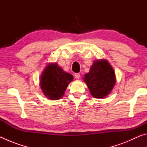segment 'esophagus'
Masks as SVG:
<instances>
[{
    "instance_id": "obj_1",
    "label": "esophagus",
    "mask_w": 147,
    "mask_h": 147,
    "mask_svg": "<svg viewBox=\"0 0 147 147\" xmlns=\"http://www.w3.org/2000/svg\"><path fill=\"white\" fill-rule=\"evenodd\" d=\"M74 77H75L76 79H79L80 77V74L79 73L74 74Z\"/></svg>"
}]
</instances>
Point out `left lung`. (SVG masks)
Instances as JSON below:
<instances>
[{
    "instance_id": "1",
    "label": "left lung",
    "mask_w": 147,
    "mask_h": 147,
    "mask_svg": "<svg viewBox=\"0 0 147 147\" xmlns=\"http://www.w3.org/2000/svg\"><path fill=\"white\" fill-rule=\"evenodd\" d=\"M84 82L93 97L102 98L111 93L115 86V74L108 61L98 59L94 61L89 73L84 75Z\"/></svg>"
}]
</instances>
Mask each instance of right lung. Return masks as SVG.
<instances>
[{
	"instance_id": "right-lung-1",
	"label": "right lung",
	"mask_w": 147,
	"mask_h": 147,
	"mask_svg": "<svg viewBox=\"0 0 147 147\" xmlns=\"http://www.w3.org/2000/svg\"><path fill=\"white\" fill-rule=\"evenodd\" d=\"M73 80L71 74L63 71L56 63H49L40 76L43 94L51 100H58L63 96L69 84Z\"/></svg>"
}]
</instances>
